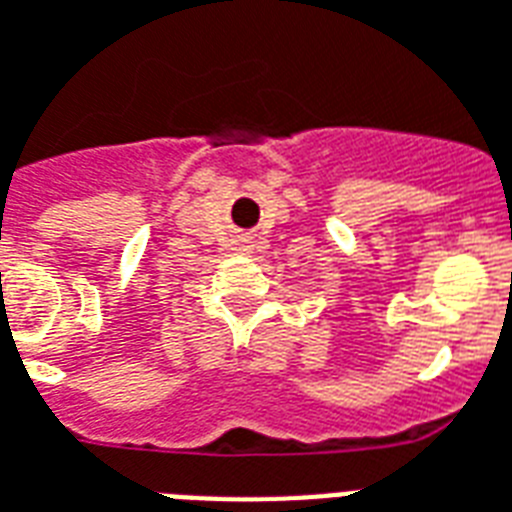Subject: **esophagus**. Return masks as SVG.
<instances>
[{"instance_id": "1", "label": "esophagus", "mask_w": 512, "mask_h": 512, "mask_svg": "<svg viewBox=\"0 0 512 512\" xmlns=\"http://www.w3.org/2000/svg\"><path fill=\"white\" fill-rule=\"evenodd\" d=\"M237 251H251V243H248V240H243V243H237Z\"/></svg>"}]
</instances>
